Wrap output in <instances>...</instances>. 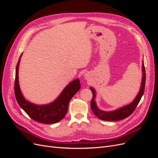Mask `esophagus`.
Wrapping results in <instances>:
<instances>
[{"instance_id": "obj_1", "label": "esophagus", "mask_w": 158, "mask_h": 158, "mask_svg": "<svg viewBox=\"0 0 158 158\" xmlns=\"http://www.w3.org/2000/svg\"><path fill=\"white\" fill-rule=\"evenodd\" d=\"M85 77H88V76H87V74H85Z\"/></svg>"}]
</instances>
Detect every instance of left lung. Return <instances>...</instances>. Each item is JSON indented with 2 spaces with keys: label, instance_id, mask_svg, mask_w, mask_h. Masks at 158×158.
Segmentation results:
<instances>
[{
  "label": "left lung",
  "instance_id": "obj_1",
  "mask_svg": "<svg viewBox=\"0 0 158 158\" xmlns=\"http://www.w3.org/2000/svg\"><path fill=\"white\" fill-rule=\"evenodd\" d=\"M142 72H143V76L142 80V84H141V88L140 89L139 93L138 94L136 98L131 103L128 105V106L120 108L118 109L115 110L113 111L106 112L102 111L98 108L96 103L95 102V92L94 88H90L91 91L92 92L93 97L91 101V109L94 113V114L99 118L102 119L103 121H115L122 120V119L125 118L130 116L131 114L134 112L135 109L137 107L138 104L139 103L142 96L144 94V89H145V84H146V71H145V66L144 64V61L142 62Z\"/></svg>",
  "mask_w": 158,
  "mask_h": 158
}]
</instances>
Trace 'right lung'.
<instances>
[{"instance_id":"1","label":"right lung","mask_w":158,"mask_h":158,"mask_svg":"<svg viewBox=\"0 0 158 158\" xmlns=\"http://www.w3.org/2000/svg\"><path fill=\"white\" fill-rule=\"evenodd\" d=\"M20 60V58L19 59L16 65L14 82V94L19 106L30 118L37 122L44 124H52L61 121L67 113L70 99L80 88L79 79H76L70 82L53 103L47 106H37L27 102L23 98L19 88L18 67Z\"/></svg>"}]
</instances>
